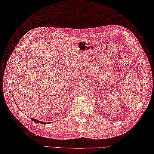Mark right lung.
I'll use <instances>...</instances> for the list:
<instances>
[{
	"instance_id": "add662e5",
	"label": "right lung",
	"mask_w": 154,
	"mask_h": 154,
	"mask_svg": "<svg viewBox=\"0 0 154 154\" xmlns=\"http://www.w3.org/2000/svg\"><path fill=\"white\" fill-rule=\"evenodd\" d=\"M34 122H35V123H37V124H39V123H41V124H47V122H42V121H41V120H37V119H31ZM48 123H50V122H48Z\"/></svg>"
}]
</instances>
